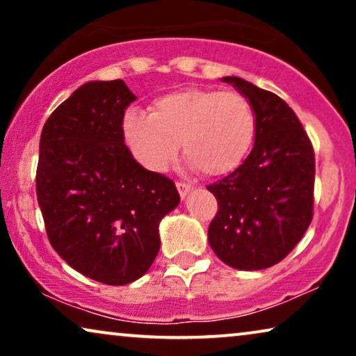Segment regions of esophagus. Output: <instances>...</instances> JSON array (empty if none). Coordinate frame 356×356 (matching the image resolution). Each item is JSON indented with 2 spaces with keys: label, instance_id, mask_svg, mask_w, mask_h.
<instances>
[{
  "label": "esophagus",
  "instance_id": "1",
  "mask_svg": "<svg viewBox=\"0 0 356 356\" xmlns=\"http://www.w3.org/2000/svg\"><path fill=\"white\" fill-rule=\"evenodd\" d=\"M177 188H178V193H179V196H181V199H184L188 196L189 193H191V184H188V183H183V181H179V183H177Z\"/></svg>",
  "mask_w": 356,
  "mask_h": 356
}]
</instances>
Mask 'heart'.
Masks as SVG:
<instances>
[{
    "mask_svg": "<svg viewBox=\"0 0 356 356\" xmlns=\"http://www.w3.org/2000/svg\"><path fill=\"white\" fill-rule=\"evenodd\" d=\"M256 113L240 92L189 89L160 95L150 113L126 110L121 133L136 162L150 172H163L181 144L193 168L207 177L235 172L256 138Z\"/></svg>",
    "mask_w": 356,
    "mask_h": 356,
    "instance_id": "obj_1",
    "label": "heart"
}]
</instances>
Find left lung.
<instances>
[{
    "mask_svg": "<svg viewBox=\"0 0 356 356\" xmlns=\"http://www.w3.org/2000/svg\"><path fill=\"white\" fill-rule=\"evenodd\" d=\"M222 81L251 102L257 128L245 162L207 186L218 204L209 245L233 269H267L293 250L313 218L314 150L279 95L241 77Z\"/></svg>",
    "mask_w": 356,
    "mask_h": 356,
    "instance_id": "1",
    "label": "left lung"
}]
</instances>
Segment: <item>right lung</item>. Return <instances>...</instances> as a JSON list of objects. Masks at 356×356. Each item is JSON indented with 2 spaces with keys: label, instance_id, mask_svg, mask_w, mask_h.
Returning a JSON list of instances; mask_svg holds the SVG:
<instances>
[{
  "label": "right lung",
  "instance_id": "1",
  "mask_svg": "<svg viewBox=\"0 0 356 356\" xmlns=\"http://www.w3.org/2000/svg\"><path fill=\"white\" fill-rule=\"evenodd\" d=\"M136 95L121 79L72 92L43 126L37 199L53 250L106 285L143 277L160 250L159 223L179 204L172 179L126 147L121 120Z\"/></svg>",
  "mask_w": 356,
  "mask_h": 356
}]
</instances>
